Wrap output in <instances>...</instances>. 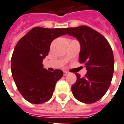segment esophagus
I'll return each mask as SVG.
<instances>
[{"label":"esophagus","mask_w":124,"mask_h":124,"mask_svg":"<svg viewBox=\"0 0 124 124\" xmlns=\"http://www.w3.org/2000/svg\"><path fill=\"white\" fill-rule=\"evenodd\" d=\"M68 72H67V71H64V75L65 76V75H67V74H68Z\"/></svg>","instance_id":"1"}]
</instances>
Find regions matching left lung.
<instances>
[{
    "label": "left lung",
    "mask_w": 124,
    "mask_h": 124,
    "mask_svg": "<svg viewBox=\"0 0 124 124\" xmlns=\"http://www.w3.org/2000/svg\"><path fill=\"white\" fill-rule=\"evenodd\" d=\"M64 30L79 42V60L86 69L85 77L76 74L72 94L81 102L94 103L103 97L111 85L114 70L112 49L102 35L88 26L67 28Z\"/></svg>",
    "instance_id": "obj_1"
}]
</instances>
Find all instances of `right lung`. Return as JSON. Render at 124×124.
<instances>
[{
  "mask_svg": "<svg viewBox=\"0 0 124 124\" xmlns=\"http://www.w3.org/2000/svg\"><path fill=\"white\" fill-rule=\"evenodd\" d=\"M63 28L35 27L17 43L11 58V72L17 89L32 104H42L50 99L57 82L63 76L60 70L51 72L43 67L51 42L66 35Z\"/></svg>",
  "mask_w": 124,
  "mask_h": 124,
  "instance_id": "1",
  "label": "right lung"
}]
</instances>
